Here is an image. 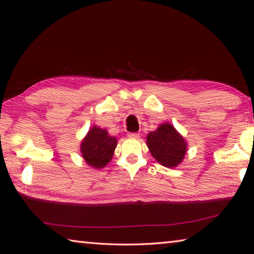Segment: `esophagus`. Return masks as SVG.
I'll return each instance as SVG.
<instances>
[{
    "label": "esophagus",
    "instance_id": "esophagus-1",
    "mask_svg": "<svg viewBox=\"0 0 254 254\" xmlns=\"http://www.w3.org/2000/svg\"><path fill=\"white\" fill-rule=\"evenodd\" d=\"M128 137H133V139H137V137L140 136V134H137V133H134V132H130L127 134Z\"/></svg>",
    "mask_w": 254,
    "mask_h": 254
}]
</instances>
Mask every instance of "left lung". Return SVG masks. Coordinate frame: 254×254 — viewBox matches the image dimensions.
Wrapping results in <instances>:
<instances>
[{
  "label": "left lung",
  "mask_w": 254,
  "mask_h": 254,
  "mask_svg": "<svg viewBox=\"0 0 254 254\" xmlns=\"http://www.w3.org/2000/svg\"><path fill=\"white\" fill-rule=\"evenodd\" d=\"M147 144L153 158L168 168H173L183 161L187 149L184 137L171 124L167 123L149 133Z\"/></svg>",
  "instance_id": "8db88e82"
}]
</instances>
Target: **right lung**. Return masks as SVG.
<instances>
[{
  "mask_svg": "<svg viewBox=\"0 0 254 254\" xmlns=\"http://www.w3.org/2000/svg\"><path fill=\"white\" fill-rule=\"evenodd\" d=\"M117 144V139L107 134L106 130L94 127L81 142L80 152L89 166L100 169L111 161Z\"/></svg>",
  "mask_w": 254,
  "mask_h": 254,
  "instance_id": "add662e5",
  "label": "right lung"
}]
</instances>
